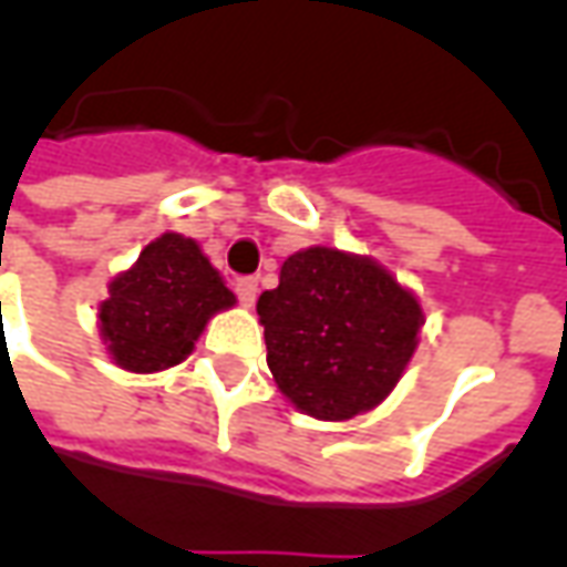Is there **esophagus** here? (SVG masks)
<instances>
[{
	"label": "esophagus",
	"instance_id": "34e87169",
	"mask_svg": "<svg viewBox=\"0 0 567 567\" xmlns=\"http://www.w3.org/2000/svg\"><path fill=\"white\" fill-rule=\"evenodd\" d=\"M236 297H239V303L243 307H255V300H258V279H236Z\"/></svg>",
	"mask_w": 567,
	"mask_h": 567
}]
</instances>
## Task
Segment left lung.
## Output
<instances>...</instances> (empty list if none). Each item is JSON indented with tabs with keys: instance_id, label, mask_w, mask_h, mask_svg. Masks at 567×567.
<instances>
[{
	"instance_id": "left-lung-1",
	"label": "left lung",
	"mask_w": 567,
	"mask_h": 567,
	"mask_svg": "<svg viewBox=\"0 0 567 567\" xmlns=\"http://www.w3.org/2000/svg\"><path fill=\"white\" fill-rule=\"evenodd\" d=\"M279 392L321 422L370 413L394 392L425 324L416 291L380 260L331 246L288 255L258 297Z\"/></svg>"
}]
</instances>
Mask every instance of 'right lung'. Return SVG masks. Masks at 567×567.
<instances>
[{"mask_svg": "<svg viewBox=\"0 0 567 567\" xmlns=\"http://www.w3.org/2000/svg\"><path fill=\"white\" fill-rule=\"evenodd\" d=\"M236 307V295L197 239L166 230L142 248L133 267L112 276L96 309L105 355L130 373L182 364L212 316Z\"/></svg>", "mask_w": 567, "mask_h": 567, "instance_id": "1", "label": "right lung"}]
</instances>
